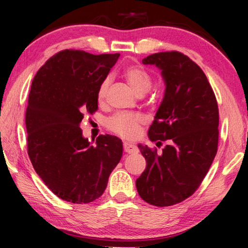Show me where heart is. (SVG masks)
Instances as JSON below:
<instances>
[{
	"label": "heart",
	"instance_id": "1",
	"mask_svg": "<svg viewBox=\"0 0 248 248\" xmlns=\"http://www.w3.org/2000/svg\"><path fill=\"white\" fill-rule=\"evenodd\" d=\"M114 130L116 133H118L122 137H127V135H132V133L137 132L139 130L138 124L130 117H121L115 122Z\"/></svg>",
	"mask_w": 248,
	"mask_h": 248
}]
</instances>
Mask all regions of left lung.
<instances>
[{"mask_svg":"<svg viewBox=\"0 0 248 248\" xmlns=\"http://www.w3.org/2000/svg\"><path fill=\"white\" fill-rule=\"evenodd\" d=\"M120 54L65 49L33 78L26 110L28 155L37 174L64 201L90 203L107 187L123 155L121 139L83 137V111L98 108V93Z\"/></svg>","mask_w":248,"mask_h":248,"instance_id":"1","label":"left lung"}]
</instances>
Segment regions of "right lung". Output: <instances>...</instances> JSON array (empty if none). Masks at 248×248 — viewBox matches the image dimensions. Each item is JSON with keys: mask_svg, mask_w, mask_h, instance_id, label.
I'll use <instances>...</instances> for the list:
<instances>
[{"mask_svg": "<svg viewBox=\"0 0 248 248\" xmlns=\"http://www.w3.org/2000/svg\"><path fill=\"white\" fill-rule=\"evenodd\" d=\"M142 64L160 71L165 91L148 132L155 145L140 147L147 167L135 185L143 201L168 206L189 198L209 171L218 149V104L205 74L184 54H152Z\"/></svg>", "mask_w": 248, "mask_h": 248, "instance_id": "add662e5", "label": "right lung"}]
</instances>
